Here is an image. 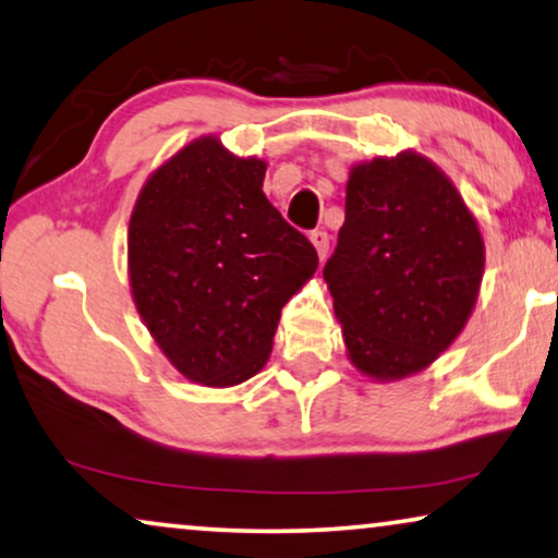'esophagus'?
<instances>
[{
    "label": "esophagus",
    "mask_w": 558,
    "mask_h": 558,
    "mask_svg": "<svg viewBox=\"0 0 558 558\" xmlns=\"http://www.w3.org/2000/svg\"><path fill=\"white\" fill-rule=\"evenodd\" d=\"M328 240H331V238H328L326 230H313L311 232V242H313V247H316L320 260H324V257L328 255Z\"/></svg>",
    "instance_id": "34e87169"
}]
</instances>
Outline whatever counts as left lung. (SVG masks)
<instances>
[{
	"mask_svg": "<svg viewBox=\"0 0 558 558\" xmlns=\"http://www.w3.org/2000/svg\"><path fill=\"white\" fill-rule=\"evenodd\" d=\"M485 270L477 219L425 154L359 161L324 268L349 361L374 381L427 368L465 328Z\"/></svg>",
	"mask_w": 558,
	"mask_h": 558,
	"instance_id": "left-lung-1",
	"label": "left lung"
}]
</instances>
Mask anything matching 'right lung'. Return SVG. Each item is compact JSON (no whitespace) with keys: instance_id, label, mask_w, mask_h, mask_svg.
<instances>
[{"instance_id":"obj_1","label":"right lung","mask_w":558,"mask_h":558,"mask_svg":"<svg viewBox=\"0 0 558 558\" xmlns=\"http://www.w3.org/2000/svg\"><path fill=\"white\" fill-rule=\"evenodd\" d=\"M265 169L209 133L156 167L131 211L133 303L169 364L204 387H234L268 364L280 308L318 268L265 197Z\"/></svg>"}]
</instances>
